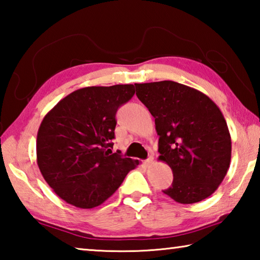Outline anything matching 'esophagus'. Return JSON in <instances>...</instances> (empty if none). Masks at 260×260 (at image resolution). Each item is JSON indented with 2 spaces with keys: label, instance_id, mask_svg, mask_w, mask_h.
I'll list each match as a JSON object with an SVG mask.
<instances>
[{
  "label": "esophagus",
  "instance_id": "obj_1",
  "mask_svg": "<svg viewBox=\"0 0 260 260\" xmlns=\"http://www.w3.org/2000/svg\"><path fill=\"white\" fill-rule=\"evenodd\" d=\"M152 161H153V156H149L148 159L144 160V165H146V166H150V165L152 164Z\"/></svg>",
  "mask_w": 260,
  "mask_h": 260
}]
</instances>
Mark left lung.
Here are the masks:
<instances>
[{
  "instance_id": "1",
  "label": "left lung",
  "mask_w": 260,
  "mask_h": 260,
  "mask_svg": "<svg viewBox=\"0 0 260 260\" xmlns=\"http://www.w3.org/2000/svg\"><path fill=\"white\" fill-rule=\"evenodd\" d=\"M135 88L155 118L158 159L173 172L172 186L162 192L181 204L212 195L232 156L231 134L217 104L200 90L170 80L135 83Z\"/></svg>"
}]
</instances>
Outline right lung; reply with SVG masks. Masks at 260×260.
Instances as JSON below:
<instances>
[{
  "instance_id": "right-lung-1",
  "label": "right lung",
  "mask_w": 260,
  "mask_h": 260,
  "mask_svg": "<svg viewBox=\"0 0 260 260\" xmlns=\"http://www.w3.org/2000/svg\"><path fill=\"white\" fill-rule=\"evenodd\" d=\"M134 93V85L81 88L43 118L37 138L38 166L67 203L80 209L101 205L139 165L110 149L117 110Z\"/></svg>"
}]
</instances>
